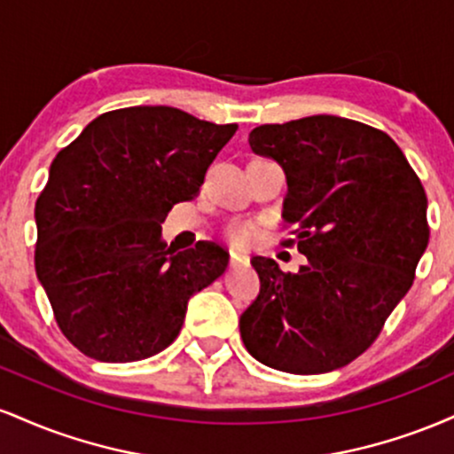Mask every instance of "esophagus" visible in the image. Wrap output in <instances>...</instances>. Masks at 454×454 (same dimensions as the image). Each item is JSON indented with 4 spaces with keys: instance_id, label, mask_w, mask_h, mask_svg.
Listing matches in <instances>:
<instances>
[{
    "instance_id": "obj_1",
    "label": "esophagus",
    "mask_w": 454,
    "mask_h": 454,
    "mask_svg": "<svg viewBox=\"0 0 454 454\" xmlns=\"http://www.w3.org/2000/svg\"><path fill=\"white\" fill-rule=\"evenodd\" d=\"M239 264H243V258L237 256V254L231 252V269H237Z\"/></svg>"
}]
</instances>
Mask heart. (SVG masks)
<instances>
[{"label":"heart","instance_id":"1","mask_svg":"<svg viewBox=\"0 0 454 454\" xmlns=\"http://www.w3.org/2000/svg\"><path fill=\"white\" fill-rule=\"evenodd\" d=\"M231 239L237 245H252L256 241V228H254V223H247V222H241V223H234L231 228Z\"/></svg>","mask_w":454,"mask_h":454}]
</instances>
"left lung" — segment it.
I'll list each match as a JSON object with an SVG mask.
<instances>
[{"instance_id":"1","label":"left lung","mask_w":454,"mask_h":454,"mask_svg":"<svg viewBox=\"0 0 454 454\" xmlns=\"http://www.w3.org/2000/svg\"><path fill=\"white\" fill-rule=\"evenodd\" d=\"M254 153L286 170L284 222L307 262L286 273L254 256L260 294L241 340L256 361L311 376L352 363L411 288L429 243L427 194L382 129L314 114L252 129Z\"/></svg>"}]
</instances>
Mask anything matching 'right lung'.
<instances>
[{
    "label": "right lung",
    "instance_id": "right-lung-1",
    "mask_svg": "<svg viewBox=\"0 0 454 454\" xmlns=\"http://www.w3.org/2000/svg\"><path fill=\"white\" fill-rule=\"evenodd\" d=\"M237 128L170 106L117 108L55 155L35 200V275L59 331L85 356L132 363L161 352L190 296L226 270L220 245L175 252L160 223L194 200Z\"/></svg>",
    "mask_w": 454,
    "mask_h": 454
}]
</instances>
